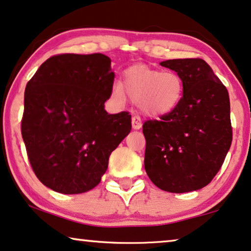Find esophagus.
I'll list each match as a JSON object with an SVG mask.
<instances>
[{
	"instance_id": "esophagus-1",
	"label": "esophagus",
	"mask_w": 251,
	"mask_h": 251,
	"mask_svg": "<svg viewBox=\"0 0 251 251\" xmlns=\"http://www.w3.org/2000/svg\"><path fill=\"white\" fill-rule=\"evenodd\" d=\"M132 127H133V129H140L142 127L141 118H140L139 116L132 117Z\"/></svg>"
}]
</instances>
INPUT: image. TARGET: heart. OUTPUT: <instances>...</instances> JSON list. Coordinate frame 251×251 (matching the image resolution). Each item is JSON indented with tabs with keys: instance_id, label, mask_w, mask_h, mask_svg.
I'll return each instance as SVG.
<instances>
[{
	"instance_id": "heart-1",
	"label": "heart",
	"mask_w": 251,
	"mask_h": 251,
	"mask_svg": "<svg viewBox=\"0 0 251 251\" xmlns=\"http://www.w3.org/2000/svg\"><path fill=\"white\" fill-rule=\"evenodd\" d=\"M124 92L133 102L139 103L142 112L149 116H164L172 112L181 102L185 85L175 71H159L146 65H134L123 75V88L112 87V95L122 100Z\"/></svg>"
}]
</instances>
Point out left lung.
<instances>
[{
	"mask_svg": "<svg viewBox=\"0 0 251 251\" xmlns=\"http://www.w3.org/2000/svg\"><path fill=\"white\" fill-rule=\"evenodd\" d=\"M160 65L181 76L185 91L172 112L143 124L145 169L162 190L193 192L211 182L229 150L228 92L201 58L169 59Z\"/></svg>",
	"mask_w": 251,
	"mask_h": 251,
	"instance_id": "1",
	"label": "left lung"
}]
</instances>
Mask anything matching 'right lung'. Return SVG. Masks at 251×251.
Listing matches in <instances>:
<instances>
[{
    "instance_id": "1",
    "label": "right lung",
    "mask_w": 251,
    "mask_h": 251,
    "mask_svg": "<svg viewBox=\"0 0 251 251\" xmlns=\"http://www.w3.org/2000/svg\"><path fill=\"white\" fill-rule=\"evenodd\" d=\"M115 73L103 53H61L26 85L22 135L35 176L62 194L88 192L131 132V115H109Z\"/></svg>"
}]
</instances>
